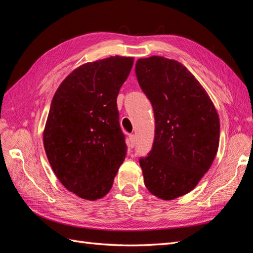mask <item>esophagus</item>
I'll return each mask as SVG.
<instances>
[{
	"label": "esophagus",
	"mask_w": 253,
	"mask_h": 253,
	"mask_svg": "<svg viewBox=\"0 0 253 253\" xmlns=\"http://www.w3.org/2000/svg\"><path fill=\"white\" fill-rule=\"evenodd\" d=\"M135 143H136V136L134 134H131L128 136V147L134 148Z\"/></svg>",
	"instance_id": "obj_1"
}]
</instances>
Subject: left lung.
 Segmentation results:
<instances>
[{
    "label": "left lung",
    "instance_id": "1",
    "mask_svg": "<svg viewBox=\"0 0 253 253\" xmlns=\"http://www.w3.org/2000/svg\"><path fill=\"white\" fill-rule=\"evenodd\" d=\"M135 73L155 118L152 150L139 158L144 185L171 201L193 190L210 169L218 149V115L200 82L177 61L139 59Z\"/></svg>",
    "mask_w": 253,
    "mask_h": 253
}]
</instances>
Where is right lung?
Instances as JSON below:
<instances>
[{
    "label": "right lung",
    "mask_w": 253,
    "mask_h": 253,
    "mask_svg": "<svg viewBox=\"0 0 253 253\" xmlns=\"http://www.w3.org/2000/svg\"><path fill=\"white\" fill-rule=\"evenodd\" d=\"M133 63V58L115 56L83 64L51 100L45 152L61 183L84 200L108 194L126 158L117 96Z\"/></svg>",
    "instance_id": "add662e5"
}]
</instances>
